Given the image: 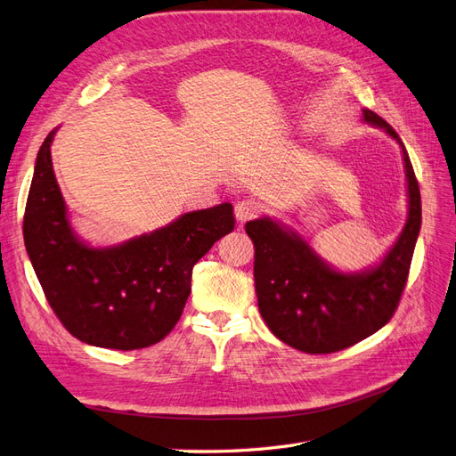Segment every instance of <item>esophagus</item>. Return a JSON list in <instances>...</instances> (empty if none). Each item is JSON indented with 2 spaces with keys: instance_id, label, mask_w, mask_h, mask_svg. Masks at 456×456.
Instances as JSON below:
<instances>
[{
  "instance_id": "1",
  "label": "esophagus",
  "mask_w": 456,
  "mask_h": 456,
  "mask_svg": "<svg viewBox=\"0 0 456 456\" xmlns=\"http://www.w3.org/2000/svg\"><path fill=\"white\" fill-rule=\"evenodd\" d=\"M233 211H236V218L240 220V223H247V220H251L262 213V205L255 200L245 198L236 203Z\"/></svg>"
}]
</instances>
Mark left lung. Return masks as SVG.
<instances>
[{"label":"left lung","mask_w":456,"mask_h":456,"mask_svg":"<svg viewBox=\"0 0 456 456\" xmlns=\"http://www.w3.org/2000/svg\"><path fill=\"white\" fill-rule=\"evenodd\" d=\"M363 119L402 146L407 176V223L380 265L360 273L337 272L293 230L270 218L245 224L255 243V289L262 320L280 340L306 354L350 348L392 320L420 232V188L402 139L370 110H363Z\"/></svg>","instance_id":"obj_1"}]
</instances>
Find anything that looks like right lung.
Returning <instances> with one entry per match:
<instances>
[{
    "instance_id": "1",
    "label": "right lung",
    "mask_w": 456,
    "mask_h": 456,
    "mask_svg": "<svg viewBox=\"0 0 456 456\" xmlns=\"http://www.w3.org/2000/svg\"><path fill=\"white\" fill-rule=\"evenodd\" d=\"M37 151L24 211V245L53 312L91 346L139 350L167 337L190 295L191 268L233 230V207L191 211L144 236L96 249L79 241L51 161Z\"/></svg>"
}]
</instances>
